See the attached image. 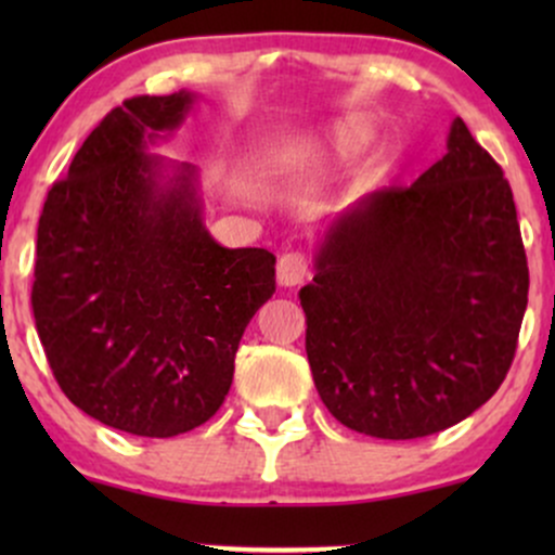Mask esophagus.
Returning <instances> with one entry per match:
<instances>
[{"label":"esophagus","mask_w":555,"mask_h":555,"mask_svg":"<svg viewBox=\"0 0 555 555\" xmlns=\"http://www.w3.org/2000/svg\"><path fill=\"white\" fill-rule=\"evenodd\" d=\"M276 276H279V284L286 286H299L308 279V260L305 256H299V253H286V256L279 258L276 263Z\"/></svg>","instance_id":"esophagus-1"}]
</instances>
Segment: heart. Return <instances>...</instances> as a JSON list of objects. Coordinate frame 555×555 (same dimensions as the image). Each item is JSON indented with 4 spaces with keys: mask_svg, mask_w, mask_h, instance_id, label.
<instances>
[{
    "mask_svg": "<svg viewBox=\"0 0 555 555\" xmlns=\"http://www.w3.org/2000/svg\"><path fill=\"white\" fill-rule=\"evenodd\" d=\"M373 138V125L367 119L347 117L331 125L326 132L313 138L299 140L295 145H286L279 156V164L284 167H295L305 162H344V158L354 156L367 140Z\"/></svg>",
    "mask_w": 555,
    "mask_h": 555,
    "instance_id": "heart-1",
    "label": "heart"
}]
</instances>
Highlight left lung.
Wrapping results in <instances>:
<instances>
[{"label": "left lung", "mask_w": 555, "mask_h": 555, "mask_svg": "<svg viewBox=\"0 0 555 555\" xmlns=\"http://www.w3.org/2000/svg\"><path fill=\"white\" fill-rule=\"evenodd\" d=\"M313 269L299 289L305 349L341 425L423 438L499 391L530 271L512 188L460 117L410 188L375 190L328 221Z\"/></svg>", "instance_id": "1"}]
</instances>
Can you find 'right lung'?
Returning a JSON list of instances; mask_svg holds the SVG:
<instances>
[{"mask_svg":"<svg viewBox=\"0 0 555 555\" xmlns=\"http://www.w3.org/2000/svg\"><path fill=\"white\" fill-rule=\"evenodd\" d=\"M197 99L182 88L112 109L38 219L30 302L56 384L132 436L211 420L247 323L276 292L269 250L211 237L197 167L151 154Z\"/></svg>","mask_w":555,"mask_h":555,"instance_id":"right-lung-1","label":"right lung"}]
</instances>
